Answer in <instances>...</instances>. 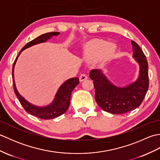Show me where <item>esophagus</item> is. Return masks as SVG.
<instances>
[{
	"mask_svg": "<svg viewBox=\"0 0 160 160\" xmlns=\"http://www.w3.org/2000/svg\"><path fill=\"white\" fill-rule=\"evenodd\" d=\"M87 78H88V77H87V75L84 74V73H82V74L80 75V76L79 78V80H80V82H82V81L87 80Z\"/></svg>",
	"mask_w": 160,
	"mask_h": 160,
	"instance_id": "esophagus-1",
	"label": "esophagus"
}]
</instances>
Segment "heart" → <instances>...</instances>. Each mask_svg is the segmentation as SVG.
I'll use <instances>...</instances> for the list:
<instances>
[{"mask_svg": "<svg viewBox=\"0 0 160 160\" xmlns=\"http://www.w3.org/2000/svg\"><path fill=\"white\" fill-rule=\"evenodd\" d=\"M114 43H108L104 40H96L89 44L84 49L83 56L87 61H94L99 58L102 63L110 60L116 51Z\"/></svg>", "mask_w": 160, "mask_h": 160, "instance_id": "b5f03b06", "label": "heart"}]
</instances>
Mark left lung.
<instances>
[{"mask_svg":"<svg viewBox=\"0 0 160 160\" xmlns=\"http://www.w3.org/2000/svg\"><path fill=\"white\" fill-rule=\"evenodd\" d=\"M132 57L140 65L136 81L127 87L115 85L100 69H92L89 77L93 80L95 98L102 109L112 114H123L140 107L149 84L148 65L144 52L138 44L131 40Z\"/></svg>","mask_w":160,"mask_h":160,"instance_id":"left-lung-1","label":"left lung"}]
</instances>
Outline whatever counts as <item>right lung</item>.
<instances>
[{
    "instance_id": "obj_1",
    "label": "right lung",
    "mask_w": 160,
    "mask_h": 160,
    "mask_svg": "<svg viewBox=\"0 0 160 160\" xmlns=\"http://www.w3.org/2000/svg\"><path fill=\"white\" fill-rule=\"evenodd\" d=\"M58 34H60V33L57 32L46 33H44V34L40 35L38 37H37L36 38L33 39L29 42L27 43L26 45L22 47V49L20 52L18 56L16 57V58L13 64L12 78L13 84V90H14L15 94L16 95L17 98H18L20 104H22L23 108H25V110L28 112V113L32 115H34V116L40 119H42V120H50V119L56 118L65 113L69 107L71 93H72L73 90L75 89V87L79 84V78H72L65 81V82L60 87L58 90L55 98H54L52 103L47 105L46 107H37L27 101L21 95H20L18 91H17L16 87L15 85L13 71H14L15 64L17 59H18V57L23 50H25V49L33 45H37V44L45 42L47 40L52 38L53 36H58Z\"/></svg>"
}]
</instances>
